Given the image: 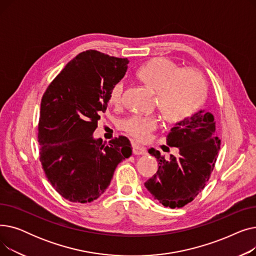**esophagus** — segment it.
<instances>
[{
    "instance_id": "34e87169",
    "label": "esophagus",
    "mask_w": 256,
    "mask_h": 256,
    "mask_svg": "<svg viewBox=\"0 0 256 256\" xmlns=\"http://www.w3.org/2000/svg\"><path fill=\"white\" fill-rule=\"evenodd\" d=\"M132 154L136 156H143L146 154V150L144 147L139 145H132Z\"/></svg>"
}]
</instances>
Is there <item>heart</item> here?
<instances>
[{
	"label": "heart",
	"instance_id": "b5f03b06",
	"mask_svg": "<svg viewBox=\"0 0 256 256\" xmlns=\"http://www.w3.org/2000/svg\"><path fill=\"white\" fill-rule=\"evenodd\" d=\"M143 82L156 91L160 112L172 122L192 116L204 102L206 86L204 76L193 70L182 67L168 58H156L138 72ZM124 80L116 82L109 92V102L119 106L122 102ZM156 115H132L124 122V128L139 141H146L158 128Z\"/></svg>",
	"mask_w": 256,
	"mask_h": 256
}]
</instances>
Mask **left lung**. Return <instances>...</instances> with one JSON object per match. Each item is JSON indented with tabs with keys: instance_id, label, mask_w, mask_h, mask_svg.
<instances>
[{
	"instance_id": "obj_1",
	"label": "left lung",
	"mask_w": 256,
	"mask_h": 256,
	"mask_svg": "<svg viewBox=\"0 0 256 256\" xmlns=\"http://www.w3.org/2000/svg\"><path fill=\"white\" fill-rule=\"evenodd\" d=\"M167 144L178 147V156L169 158L150 148L158 169L144 184L154 199L166 208H182L204 190L214 170L221 140L216 121L210 112L200 110L176 122L167 136Z\"/></svg>"
}]
</instances>
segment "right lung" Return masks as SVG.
I'll list each match as a JSON object with an SVG mask.
<instances>
[{"label":"right lung","mask_w":256,"mask_h":256,"mask_svg":"<svg viewBox=\"0 0 256 256\" xmlns=\"http://www.w3.org/2000/svg\"><path fill=\"white\" fill-rule=\"evenodd\" d=\"M126 58L89 50L78 54L44 92L38 124L40 162L50 184L72 202L87 204L109 186L117 165L132 154L119 136L104 145L93 138L112 86L128 70Z\"/></svg>","instance_id":"1"}]
</instances>
